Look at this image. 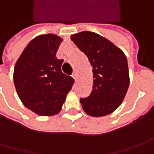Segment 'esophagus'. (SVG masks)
Listing matches in <instances>:
<instances>
[{
  "instance_id": "esophagus-1",
  "label": "esophagus",
  "mask_w": 154,
  "mask_h": 154,
  "mask_svg": "<svg viewBox=\"0 0 154 154\" xmlns=\"http://www.w3.org/2000/svg\"><path fill=\"white\" fill-rule=\"evenodd\" d=\"M72 77L74 78V80H77V74H76V73H74V74H72Z\"/></svg>"
}]
</instances>
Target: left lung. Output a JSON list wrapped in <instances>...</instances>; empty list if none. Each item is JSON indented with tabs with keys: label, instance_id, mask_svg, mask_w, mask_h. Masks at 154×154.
<instances>
[{
	"label": "left lung",
	"instance_id": "1",
	"mask_svg": "<svg viewBox=\"0 0 154 154\" xmlns=\"http://www.w3.org/2000/svg\"><path fill=\"white\" fill-rule=\"evenodd\" d=\"M71 40L87 56L92 68L91 94L80 98L87 115L103 116L112 113L122 102L129 86L126 56L108 39L92 32L73 34Z\"/></svg>",
	"mask_w": 154,
	"mask_h": 154
}]
</instances>
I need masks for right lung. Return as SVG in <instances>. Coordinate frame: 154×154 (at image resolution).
Instances as JSON below:
<instances>
[{"label":"right lung","mask_w":154,"mask_h":154,"mask_svg":"<svg viewBox=\"0 0 154 154\" xmlns=\"http://www.w3.org/2000/svg\"><path fill=\"white\" fill-rule=\"evenodd\" d=\"M62 39L55 34L39 35L16 62L14 82L24 105L39 116L58 114L74 80L62 72L63 60L56 58Z\"/></svg>","instance_id":"right-lung-1"}]
</instances>
